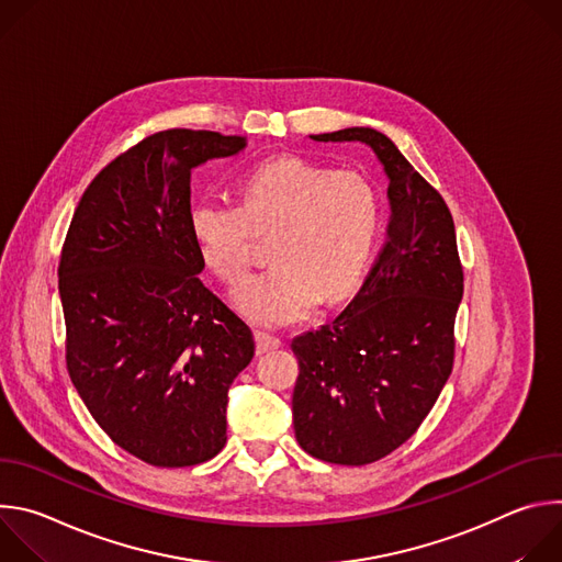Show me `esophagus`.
<instances>
[{
    "label": "esophagus",
    "instance_id": "obj_1",
    "mask_svg": "<svg viewBox=\"0 0 562 562\" xmlns=\"http://www.w3.org/2000/svg\"><path fill=\"white\" fill-rule=\"evenodd\" d=\"M256 349H258V353H269V351H273V349H280L282 347V340L280 338H273V336H269V334H265V331H258L256 334Z\"/></svg>",
    "mask_w": 562,
    "mask_h": 562
}]
</instances>
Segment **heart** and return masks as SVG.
I'll return each mask as SVG.
<instances>
[{"instance_id": "obj_1", "label": "heart", "mask_w": 562, "mask_h": 562, "mask_svg": "<svg viewBox=\"0 0 562 562\" xmlns=\"http://www.w3.org/2000/svg\"><path fill=\"white\" fill-rule=\"evenodd\" d=\"M237 193L239 206L195 202L189 226L204 265L231 286L249 276L254 233H276V267L235 295L254 323L291 325L360 286L380 231V198L364 173L282 155L247 171Z\"/></svg>"}]
</instances>
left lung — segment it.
<instances>
[{"instance_id": "1", "label": "left lung", "mask_w": 562, "mask_h": 562, "mask_svg": "<svg viewBox=\"0 0 562 562\" xmlns=\"http://www.w3.org/2000/svg\"><path fill=\"white\" fill-rule=\"evenodd\" d=\"M364 142L389 178V243L331 325L297 336L293 429L334 464H369L407 442L451 375L464 276L442 195L375 128L311 135Z\"/></svg>"}]
</instances>
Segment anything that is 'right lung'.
Here are the masks:
<instances>
[{"label": "right lung", "mask_w": 562, "mask_h": 562, "mask_svg": "<svg viewBox=\"0 0 562 562\" xmlns=\"http://www.w3.org/2000/svg\"><path fill=\"white\" fill-rule=\"evenodd\" d=\"M245 137L169 128L106 165L79 200L57 267L66 369L102 431L153 467L226 445L228 386L254 334L198 278L191 173Z\"/></svg>", "instance_id": "1"}]
</instances>
